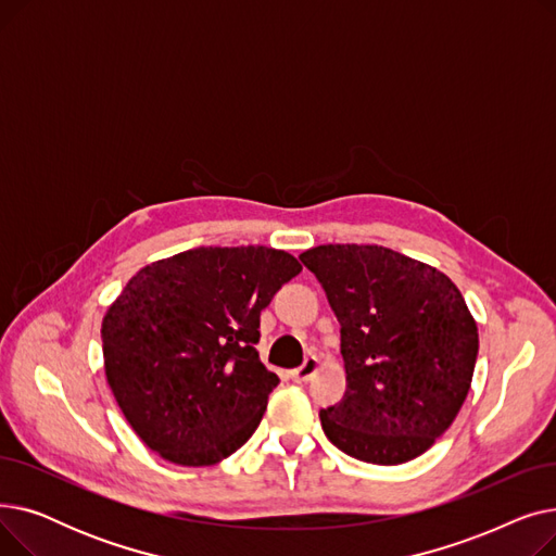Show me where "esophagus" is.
Returning <instances> with one entry per match:
<instances>
[{"mask_svg":"<svg viewBox=\"0 0 556 556\" xmlns=\"http://www.w3.org/2000/svg\"><path fill=\"white\" fill-rule=\"evenodd\" d=\"M317 369H319V358H317V356H308L302 367L290 371V378H293L295 383H306V381H311V378L317 374Z\"/></svg>","mask_w":556,"mask_h":556,"instance_id":"esophagus-1","label":"esophagus"}]
</instances>
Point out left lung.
Returning a JSON list of instances; mask_svg holds the SVG:
<instances>
[{
	"label": "left lung",
	"mask_w": 556,
	"mask_h": 556,
	"mask_svg": "<svg viewBox=\"0 0 556 556\" xmlns=\"http://www.w3.org/2000/svg\"><path fill=\"white\" fill-rule=\"evenodd\" d=\"M340 323L342 401L319 410L342 453L403 464L455 421L478 358V325L437 268L383 245H317L300 254Z\"/></svg>",
	"instance_id": "8db88e82"
}]
</instances>
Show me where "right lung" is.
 Returning a JSON list of instances; mask_svg holds the SVG:
<instances>
[{
    "mask_svg": "<svg viewBox=\"0 0 556 556\" xmlns=\"http://www.w3.org/2000/svg\"><path fill=\"white\" fill-rule=\"evenodd\" d=\"M302 273L283 250L195 248L141 268L108 308V386L162 459L212 466L261 424L279 376L258 361L261 311Z\"/></svg>",
    "mask_w": 556,
    "mask_h": 556,
    "instance_id": "add662e5",
    "label": "right lung"
}]
</instances>
